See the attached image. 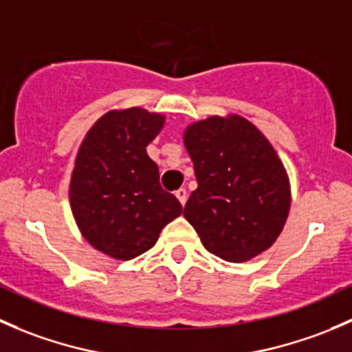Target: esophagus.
I'll return each instance as SVG.
<instances>
[{"label":"esophagus","instance_id":"1","mask_svg":"<svg viewBox=\"0 0 352 352\" xmlns=\"http://www.w3.org/2000/svg\"><path fill=\"white\" fill-rule=\"evenodd\" d=\"M175 196H177V199H179L180 201V204H186V201H187V190L186 189H179V190H175Z\"/></svg>","mask_w":352,"mask_h":352}]
</instances>
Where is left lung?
Wrapping results in <instances>:
<instances>
[{
	"label": "left lung",
	"instance_id": "left-lung-1",
	"mask_svg": "<svg viewBox=\"0 0 352 352\" xmlns=\"http://www.w3.org/2000/svg\"><path fill=\"white\" fill-rule=\"evenodd\" d=\"M184 143L197 179L184 216L206 250L245 262L271 247L291 196L285 166L264 134L240 116H214L187 127Z\"/></svg>",
	"mask_w": 352,
	"mask_h": 352
}]
</instances>
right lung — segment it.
I'll return each instance as SVG.
<instances>
[{"label":"right lung","mask_w":352,"mask_h":352,"mask_svg":"<svg viewBox=\"0 0 352 352\" xmlns=\"http://www.w3.org/2000/svg\"><path fill=\"white\" fill-rule=\"evenodd\" d=\"M165 117L144 109L113 110L88 131L71 175L69 201L81 235L119 261L144 254L182 204L160 186L148 143Z\"/></svg>","instance_id":"add662e5"}]
</instances>
